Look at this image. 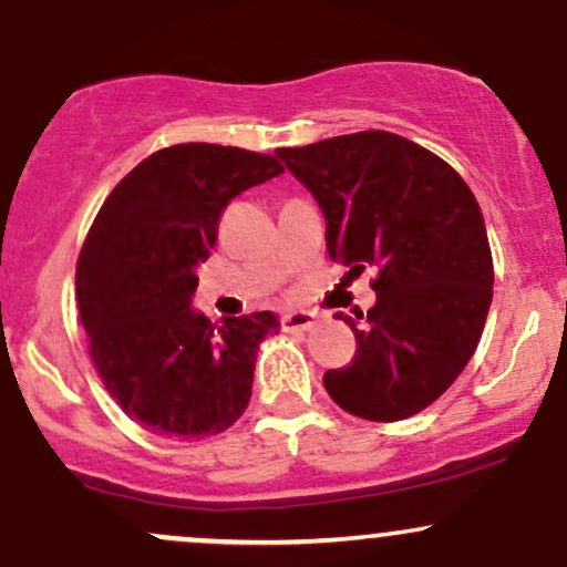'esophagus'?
I'll return each instance as SVG.
<instances>
[{"label": "esophagus", "mask_w": 567, "mask_h": 567, "mask_svg": "<svg viewBox=\"0 0 567 567\" xmlns=\"http://www.w3.org/2000/svg\"><path fill=\"white\" fill-rule=\"evenodd\" d=\"M315 324H317L315 311L296 309V311H288V315L282 317V330H290V333H298V330H311Z\"/></svg>", "instance_id": "esophagus-1"}]
</instances>
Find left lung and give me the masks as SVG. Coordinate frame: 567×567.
<instances>
[{
	"mask_svg": "<svg viewBox=\"0 0 567 567\" xmlns=\"http://www.w3.org/2000/svg\"><path fill=\"white\" fill-rule=\"evenodd\" d=\"M324 216L328 256L379 269L375 306L354 317L351 365L324 373L336 405L402 421L432 405L472 360L493 301V258L472 188L437 154L386 133L277 148Z\"/></svg>",
	"mask_w": 567,
	"mask_h": 567,
	"instance_id": "obj_1",
	"label": "left lung"
}]
</instances>
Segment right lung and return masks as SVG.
I'll return each instance as SVG.
<instances>
[{
  "mask_svg": "<svg viewBox=\"0 0 567 567\" xmlns=\"http://www.w3.org/2000/svg\"><path fill=\"white\" fill-rule=\"evenodd\" d=\"M269 154L178 143L143 159L103 202L76 264V301L97 375L154 434L202 440L245 413L256 351L279 333L275 311L224 317L194 309L224 207L282 175Z\"/></svg>",
  "mask_w": 567,
  "mask_h": 567,
  "instance_id": "right-lung-1",
  "label": "right lung"
}]
</instances>
